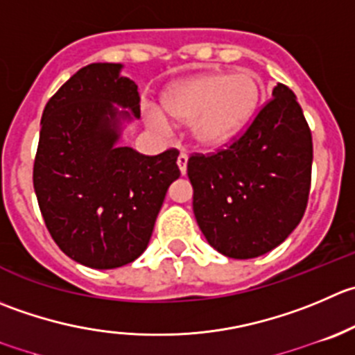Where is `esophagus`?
<instances>
[{"label": "esophagus", "mask_w": 355, "mask_h": 355, "mask_svg": "<svg viewBox=\"0 0 355 355\" xmlns=\"http://www.w3.org/2000/svg\"><path fill=\"white\" fill-rule=\"evenodd\" d=\"M187 154L180 153L178 154V159H177V164H178V170H180L182 175H185V171H187Z\"/></svg>", "instance_id": "esophagus-1"}]
</instances>
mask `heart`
<instances>
[{"label": "heart", "mask_w": 355, "mask_h": 355, "mask_svg": "<svg viewBox=\"0 0 355 355\" xmlns=\"http://www.w3.org/2000/svg\"><path fill=\"white\" fill-rule=\"evenodd\" d=\"M261 97V86L250 71H209L173 83L161 95L164 116L191 126L199 146L220 147L239 135L253 119ZM150 112L156 128H166V118Z\"/></svg>", "instance_id": "heart-1"}]
</instances>
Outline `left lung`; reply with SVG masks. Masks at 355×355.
Here are the masks:
<instances>
[{
    "instance_id": "1",
    "label": "left lung",
    "mask_w": 355,
    "mask_h": 355,
    "mask_svg": "<svg viewBox=\"0 0 355 355\" xmlns=\"http://www.w3.org/2000/svg\"><path fill=\"white\" fill-rule=\"evenodd\" d=\"M311 171V130L293 92L277 83L272 101L241 139L209 156L189 157L199 229L229 258L265 254L300 223Z\"/></svg>"
}]
</instances>
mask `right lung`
<instances>
[{"label": "right lung", "instance_id": "1", "mask_svg": "<svg viewBox=\"0 0 355 355\" xmlns=\"http://www.w3.org/2000/svg\"><path fill=\"white\" fill-rule=\"evenodd\" d=\"M123 64L79 69L48 101L34 159V192L57 246L90 269L137 260L153 236L178 153L144 156L119 146L140 118L137 85Z\"/></svg>", "mask_w": 355, "mask_h": 355}]
</instances>
